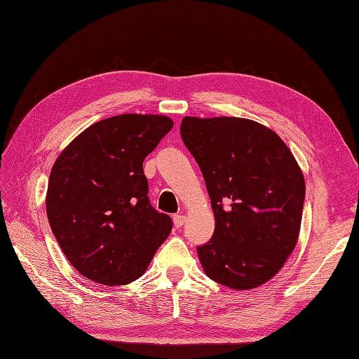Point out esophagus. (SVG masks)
Returning <instances> with one entry per match:
<instances>
[{
    "label": "esophagus",
    "instance_id": "34e87169",
    "mask_svg": "<svg viewBox=\"0 0 359 359\" xmlns=\"http://www.w3.org/2000/svg\"><path fill=\"white\" fill-rule=\"evenodd\" d=\"M185 219H187V217L183 214H176L172 217V222H174V226H176V227H182L183 224H185Z\"/></svg>",
    "mask_w": 359,
    "mask_h": 359
}]
</instances>
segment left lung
Instances as JSON below:
<instances>
[{"label":"left lung","instance_id":"left-lung-1","mask_svg":"<svg viewBox=\"0 0 359 359\" xmlns=\"http://www.w3.org/2000/svg\"><path fill=\"white\" fill-rule=\"evenodd\" d=\"M180 136L206 182L215 231L197 247L205 273L250 290L278 273L296 247L305 179L292 153L245 118L185 116Z\"/></svg>","mask_w":359,"mask_h":359}]
</instances>
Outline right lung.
Listing matches in <instances>:
<instances>
[{
    "mask_svg": "<svg viewBox=\"0 0 359 359\" xmlns=\"http://www.w3.org/2000/svg\"><path fill=\"white\" fill-rule=\"evenodd\" d=\"M171 127L163 115L107 118L81 132L53 165L48 222L85 278L110 287L130 283L167 240L172 219L150 205L142 162Z\"/></svg>",
    "mask_w": 359,
    "mask_h": 359,
    "instance_id": "add662e5",
    "label": "right lung"
}]
</instances>
